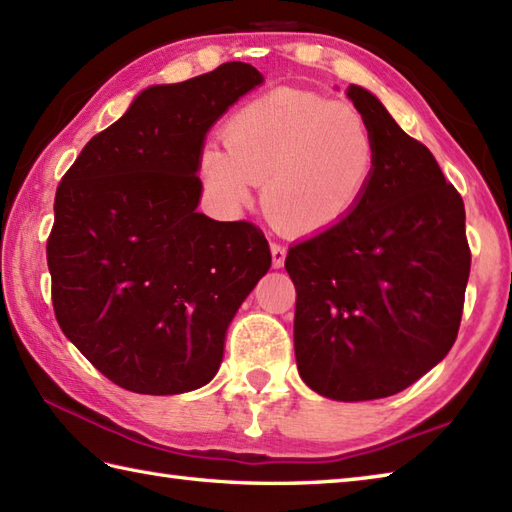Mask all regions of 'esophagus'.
<instances>
[{
	"label": "esophagus",
	"mask_w": 512,
	"mask_h": 512,
	"mask_svg": "<svg viewBox=\"0 0 512 512\" xmlns=\"http://www.w3.org/2000/svg\"><path fill=\"white\" fill-rule=\"evenodd\" d=\"M270 253H273V266L275 268L284 266V262H286V246L273 244V246H270Z\"/></svg>",
	"instance_id": "1"
}]
</instances>
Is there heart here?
I'll return each mask as SVG.
<instances>
[{"label":"heart","instance_id":"obj_1","mask_svg":"<svg viewBox=\"0 0 512 512\" xmlns=\"http://www.w3.org/2000/svg\"><path fill=\"white\" fill-rule=\"evenodd\" d=\"M224 145H206L198 176L228 213L255 198L279 228L330 231L350 217L378 171V140L354 105L308 92H273L244 105L224 127Z\"/></svg>","mask_w":512,"mask_h":512}]
</instances>
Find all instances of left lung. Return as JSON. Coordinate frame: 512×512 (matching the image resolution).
I'll return each instance as SVG.
<instances>
[{"label": "left lung", "instance_id": "1", "mask_svg": "<svg viewBox=\"0 0 512 512\" xmlns=\"http://www.w3.org/2000/svg\"><path fill=\"white\" fill-rule=\"evenodd\" d=\"M378 140V171L339 226L288 250L295 356L310 389L376 400L416 383L458 339L471 273L464 202L431 151L372 92L347 88Z\"/></svg>", "mask_w": 512, "mask_h": 512}]
</instances>
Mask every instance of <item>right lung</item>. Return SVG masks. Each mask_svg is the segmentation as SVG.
Returning a JSON list of instances; mask_svg holds the SVG:
<instances>
[{
	"label": "right lung",
	"instance_id": "1",
	"mask_svg": "<svg viewBox=\"0 0 512 512\" xmlns=\"http://www.w3.org/2000/svg\"><path fill=\"white\" fill-rule=\"evenodd\" d=\"M262 81L231 61L147 88L59 182L46 246L54 317L118 387L171 396L209 383L228 323L268 273L262 228L195 211L206 132Z\"/></svg>",
	"mask_w": 512,
	"mask_h": 512
}]
</instances>
